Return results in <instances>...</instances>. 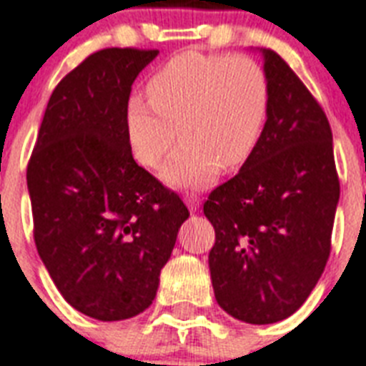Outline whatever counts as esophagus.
Instances as JSON below:
<instances>
[{
  "label": "esophagus",
  "mask_w": 366,
  "mask_h": 366,
  "mask_svg": "<svg viewBox=\"0 0 366 366\" xmlns=\"http://www.w3.org/2000/svg\"><path fill=\"white\" fill-rule=\"evenodd\" d=\"M184 201H186V205H188V209L192 212H195L197 209H199V199H197L195 195H188V197H186Z\"/></svg>",
  "instance_id": "1"
}]
</instances>
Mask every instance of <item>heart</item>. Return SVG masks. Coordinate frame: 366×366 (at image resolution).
Returning <instances> with one entry per match:
<instances>
[{
	"label": "heart",
	"instance_id": "b5f03b06",
	"mask_svg": "<svg viewBox=\"0 0 366 366\" xmlns=\"http://www.w3.org/2000/svg\"><path fill=\"white\" fill-rule=\"evenodd\" d=\"M149 100L127 102V137L144 167L159 165L180 137L182 144L161 169L172 188H205L220 167L235 169L258 146L269 85L250 56L186 51L148 81Z\"/></svg>",
	"mask_w": 366,
	"mask_h": 366
}]
</instances>
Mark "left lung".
<instances>
[{"mask_svg": "<svg viewBox=\"0 0 366 366\" xmlns=\"http://www.w3.org/2000/svg\"><path fill=\"white\" fill-rule=\"evenodd\" d=\"M269 85L258 146L203 212L218 306L250 325L290 317L312 295L330 254L340 182L323 108L290 66L260 49Z\"/></svg>", "mask_w": 366, "mask_h": 366, "instance_id": "obj_1", "label": "left lung"}]
</instances>
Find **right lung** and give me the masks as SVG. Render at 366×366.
<instances>
[{"mask_svg":"<svg viewBox=\"0 0 366 366\" xmlns=\"http://www.w3.org/2000/svg\"><path fill=\"white\" fill-rule=\"evenodd\" d=\"M157 54L102 49L74 68L49 99L26 172L39 258L64 300L99 321L149 307L189 217L127 137L132 83Z\"/></svg>","mask_w":366,"mask_h":366,"instance_id":"add662e5","label":"right lung"}]
</instances>
